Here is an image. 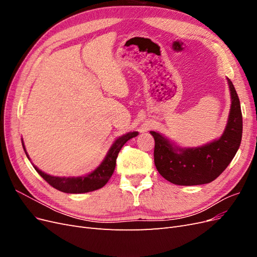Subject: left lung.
Here are the masks:
<instances>
[{"label": "left lung", "instance_id": "obj_1", "mask_svg": "<svg viewBox=\"0 0 257 257\" xmlns=\"http://www.w3.org/2000/svg\"><path fill=\"white\" fill-rule=\"evenodd\" d=\"M230 109L226 126L220 138L195 148H182L164 135L151 131L154 164L160 175L178 185H199L212 182L236 155L242 137V113L234 84L227 78Z\"/></svg>", "mask_w": 257, "mask_h": 257}]
</instances>
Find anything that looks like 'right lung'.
<instances>
[{"mask_svg": "<svg viewBox=\"0 0 257 257\" xmlns=\"http://www.w3.org/2000/svg\"><path fill=\"white\" fill-rule=\"evenodd\" d=\"M138 135V132H130V133L124 134L116 138L111 145V147L108 150L106 157L104 158L103 162L93 170V172L80 176V177H58V176H51L42 172L38 169L35 165L36 172L40 174L46 181H47L54 189H57L61 192L69 193V194H81V193H88L98 190L108 182L110 177L113 174V170L115 168V161L118 158V154L121 150L123 145L125 144L131 138L136 137ZM22 147L25 149L27 154V158L30 160L29 154L26 150L25 144L22 141ZM31 161V160H30Z\"/></svg>", "mask_w": 257, "mask_h": 257, "instance_id": "1", "label": "right lung"}]
</instances>
